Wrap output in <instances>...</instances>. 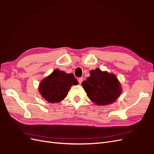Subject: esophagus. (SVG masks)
I'll use <instances>...</instances> for the list:
<instances>
[{
  "mask_svg": "<svg viewBox=\"0 0 154 154\" xmlns=\"http://www.w3.org/2000/svg\"><path fill=\"white\" fill-rule=\"evenodd\" d=\"M83 80H84V78H83V77H79V78L78 79V81H79V82L80 83V84L82 83V82L83 81Z\"/></svg>",
  "mask_w": 154,
  "mask_h": 154,
  "instance_id": "esophagus-1",
  "label": "esophagus"
}]
</instances>
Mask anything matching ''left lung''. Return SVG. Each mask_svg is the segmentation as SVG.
<instances>
[{"instance_id":"left-lung-1","label":"left lung","mask_w":154,"mask_h":154,"mask_svg":"<svg viewBox=\"0 0 154 154\" xmlns=\"http://www.w3.org/2000/svg\"><path fill=\"white\" fill-rule=\"evenodd\" d=\"M82 85L88 98L98 106L113 103L122 93L116 77L98 68L90 72V76L82 82Z\"/></svg>"}]
</instances>
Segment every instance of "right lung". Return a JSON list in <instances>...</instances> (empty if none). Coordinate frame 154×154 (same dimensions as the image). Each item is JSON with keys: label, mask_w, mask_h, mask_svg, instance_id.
Segmentation results:
<instances>
[{"label": "right lung", "mask_w": 154, "mask_h": 154, "mask_svg": "<svg viewBox=\"0 0 154 154\" xmlns=\"http://www.w3.org/2000/svg\"><path fill=\"white\" fill-rule=\"evenodd\" d=\"M77 84L73 73L56 70L40 82L39 91L48 102H59L67 96L73 84Z\"/></svg>", "instance_id": "add662e5"}]
</instances>
